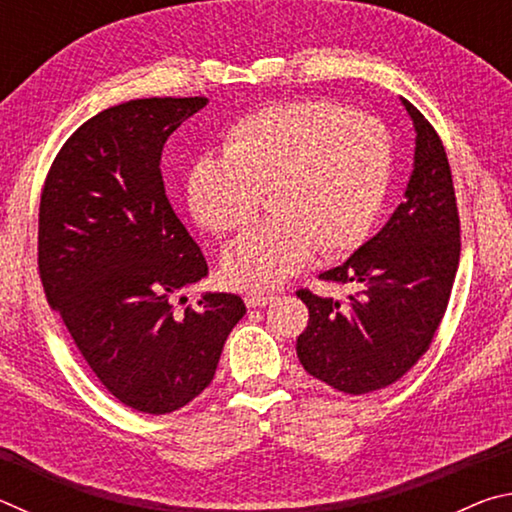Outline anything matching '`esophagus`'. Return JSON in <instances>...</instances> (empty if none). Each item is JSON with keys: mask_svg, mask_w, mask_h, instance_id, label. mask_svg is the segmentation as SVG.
<instances>
[{"mask_svg": "<svg viewBox=\"0 0 512 512\" xmlns=\"http://www.w3.org/2000/svg\"><path fill=\"white\" fill-rule=\"evenodd\" d=\"M275 300V296L273 293H248L246 296V305L248 307H266V305H271V302Z\"/></svg>", "mask_w": 512, "mask_h": 512, "instance_id": "34e87169", "label": "esophagus"}]
</instances>
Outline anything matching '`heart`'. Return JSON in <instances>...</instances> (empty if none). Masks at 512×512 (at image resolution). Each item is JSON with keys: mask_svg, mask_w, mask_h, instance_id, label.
Returning <instances> with one entry per match:
<instances>
[{"mask_svg": "<svg viewBox=\"0 0 512 512\" xmlns=\"http://www.w3.org/2000/svg\"><path fill=\"white\" fill-rule=\"evenodd\" d=\"M391 137L379 119L332 101H282L228 128L223 155L198 158L187 176L194 219L230 235L273 216L225 248L223 280L264 291L302 271L316 250L341 257L363 244L391 183Z\"/></svg>", "mask_w": 512, "mask_h": 512, "instance_id": "1", "label": "heart"}]
</instances>
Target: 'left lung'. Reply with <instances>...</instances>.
I'll list each match as a JSON object with an SVG mask.
<instances>
[{"label":"left lung","instance_id":"1","mask_svg":"<svg viewBox=\"0 0 512 512\" xmlns=\"http://www.w3.org/2000/svg\"><path fill=\"white\" fill-rule=\"evenodd\" d=\"M415 126V162L404 201L348 262L320 280L352 284L345 300L298 289L309 309L298 359L311 377L348 395H366L406 375L445 316L461 255L452 169L443 140L402 99Z\"/></svg>","mask_w":512,"mask_h":512}]
</instances>
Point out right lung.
Returning a JSON list of instances; mask_svg holds the SVG:
<instances>
[{
    "instance_id": "add662e5",
    "label": "right lung",
    "mask_w": 512,
    "mask_h": 512,
    "mask_svg": "<svg viewBox=\"0 0 512 512\" xmlns=\"http://www.w3.org/2000/svg\"><path fill=\"white\" fill-rule=\"evenodd\" d=\"M205 97L135 99L69 135L40 194L38 273L94 375L121 404L164 415L214 379L223 343L246 314L235 293H205L196 241L173 212L160 173L169 135Z\"/></svg>"
}]
</instances>
